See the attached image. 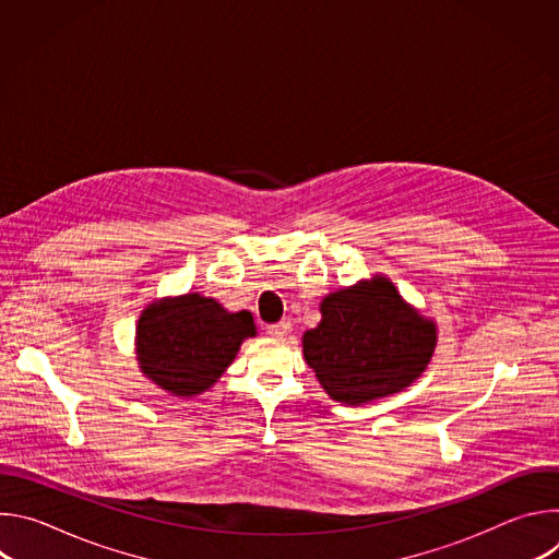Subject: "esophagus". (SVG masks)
<instances>
[{
  "instance_id": "34e87169",
  "label": "esophagus",
  "mask_w": 559,
  "mask_h": 559,
  "mask_svg": "<svg viewBox=\"0 0 559 559\" xmlns=\"http://www.w3.org/2000/svg\"><path fill=\"white\" fill-rule=\"evenodd\" d=\"M289 332H292V323H287V321H281V323H274L267 328V334L272 338H285Z\"/></svg>"
}]
</instances>
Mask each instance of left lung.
I'll return each instance as SVG.
<instances>
[{
    "instance_id": "8db88e82",
    "label": "left lung",
    "mask_w": 559,
    "mask_h": 559,
    "mask_svg": "<svg viewBox=\"0 0 559 559\" xmlns=\"http://www.w3.org/2000/svg\"><path fill=\"white\" fill-rule=\"evenodd\" d=\"M321 323L302 334V356L343 405H365L407 389L427 369L438 330L395 285L376 274L328 294Z\"/></svg>"
}]
</instances>
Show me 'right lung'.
<instances>
[{
    "mask_svg": "<svg viewBox=\"0 0 559 559\" xmlns=\"http://www.w3.org/2000/svg\"><path fill=\"white\" fill-rule=\"evenodd\" d=\"M257 336L250 311H227L214 298L183 294L150 302L136 323L139 369L179 397L207 391Z\"/></svg>",
    "mask_w": 559,
    "mask_h": 559,
    "instance_id": "right-lung-1",
    "label": "right lung"
}]
</instances>
